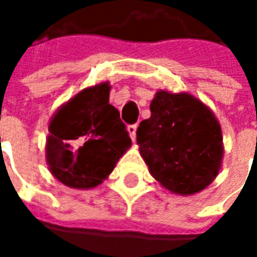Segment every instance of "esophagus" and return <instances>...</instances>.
Here are the masks:
<instances>
[{
	"instance_id": "1",
	"label": "esophagus",
	"mask_w": 257,
	"mask_h": 257,
	"mask_svg": "<svg viewBox=\"0 0 257 257\" xmlns=\"http://www.w3.org/2000/svg\"><path fill=\"white\" fill-rule=\"evenodd\" d=\"M127 132H128V134H130V137H132V140H136V132H137V125L136 124H133V125H128L127 127Z\"/></svg>"
}]
</instances>
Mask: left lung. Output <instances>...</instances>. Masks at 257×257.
<instances>
[{
	"mask_svg": "<svg viewBox=\"0 0 257 257\" xmlns=\"http://www.w3.org/2000/svg\"><path fill=\"white\" fill-rule=\"evenodd\" d=\"M150 118L137 128L139 150L149 172L170 193L192 196L220 172L223 136L212 110L189 93L159 90Z\"/></svg>",
	"mask_w": 257,
	"mask_h": 257,
	"instance_id": "8db88e82",
	"label": "left lung"
}]
</instances>
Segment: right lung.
Segmentation results:
<instances>
[{
  "mask_svg": "<svg viewBox=\"0 0 257 257\" xmlns=\"http://www.w3.org/2000/svg\"><path fill=\"white\" fill-rule=\"evenodd\" d=\"M110 90L108 81L87 87L48 123L45 160L51 174L67 187H97L132 146L118 110L108 103Z\"/></svg>",
  "mask_w": 257,
  "mask_h": 257,
  "instance_id": "obj_1",
  "label": "right lung"
}]
</instances>
